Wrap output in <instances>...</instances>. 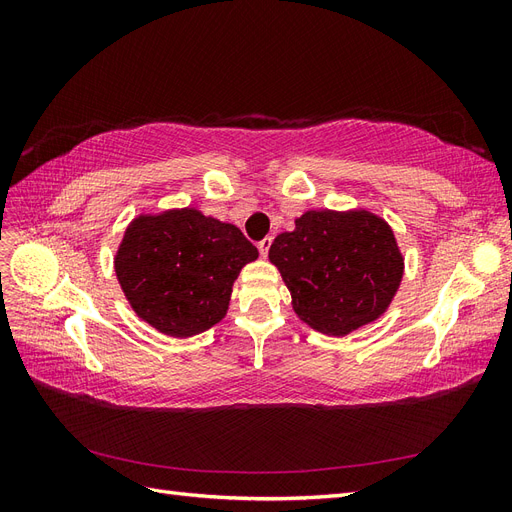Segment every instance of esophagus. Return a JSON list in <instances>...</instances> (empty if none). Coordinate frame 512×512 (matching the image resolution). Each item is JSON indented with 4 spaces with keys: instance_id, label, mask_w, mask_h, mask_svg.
<instances>
[{
    "instance_id": "obj_1",
    "label": "esophagus",
    "mask_w": 512,
    "mask_h": 512,
    "mask_svg": "<svg viewBox=\"0 0 512 512\" xmlns=\"http://www.w3.org/2000/svg\"><path fill=\"white\" fill-rule=\"evenodd\" d=\"M271 243H273L271 237H265L262 241H258V252H260V256H267V254H269Z\"/></svg>"
}]
</instances>
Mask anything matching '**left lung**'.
Segmentation results:
<instances>
[{"label": "left lung", "mask_w": 512, "mask_h": 512, "mask_svg": "<svg viewBox=\"0 0 512 512\" xmlns=\"http://www.w3.org/2000/svg\"><path fill=\"white\" fill-rule=\"evenodd\" d=\"M269 258L307 324L346 335L376 320L401 282L404 260L393 230L367 211H307L277 235Z\"/></svg>", "instance_id": "8db88e82"}]
</instances>
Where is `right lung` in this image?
<instances>
[{
  "mask_svg": "<svg viewBox=\"0 0 512 512\" xmlns=\"http://www.w3.org/2000/svg\"><path fill=\"white\" fill-rule=\"evenodd\" d=\"M258 258L243 232L196 209L138 218L115 260L134 312L173 337H192L220 322L232 282Z\"/></svg>",
  "mask_w": 512,
  "mask_h": 512,
  "instance_id": "add662e5",
  "label": "right lung"
}]
</instances>
